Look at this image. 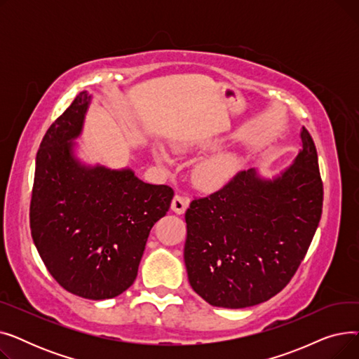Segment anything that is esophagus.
<instances>
[{
    "label": "esophagus",
    "mask_w": 359,
    "mask_h": 359,
    "mask_svg": "<svg viewBox=\"0 0 359 359\" xmlns=\"http://www.w3.org/2000/svg\"><path fill=\"white\" fill-rule=\"evenodd\" d=\"M187 206H189V199L184 198V196L176 195L172 201V211L179 214V215L184 214V211L187 210Z\"/></svg>",
    "instance_id": "esophagus-1"
}]
</instances>
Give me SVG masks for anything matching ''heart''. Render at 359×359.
<instances>
[{
	"label": "heart",
	"instance_id": "heart-1",
	"mask_svg": "<svg viewBox=\"0 0 359 359\" xmlns=\"http://www.w3.org/2000/svg\"><path fill=\"white\" fill-rule=\"evenodd\" d=\"M214 144L215 141H206L202 144H180L179 148L187 151L195 147L208 148V147H212ZM154 154L160 163L167 164L170 161L167 153L160 147L154 149ZM238 167H240L238 157L233 153H229V151H224V153H217L199 160L194 167L192 179H194V183L202 191H206V192L218 191L234 177V175L238 172Z\"/></svg>",
	"mask_w": 359,
	"mask_h": 359
}]
</instances>
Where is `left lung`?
I'll return each instance as SVG.
<instances>
[{"label": "left lung", "mask_w": 359, "mask_h": 359, "mask_svg": "<svg viewBox=\"0 0 359 359\" xmlns=\"http://www.w3.org/2000/svg\"><path fill=\"white\" fill-rule=\"evenodd\" d=\"M323 208L316 145L303 126L294 161L263 177L240 172L221 191L192 201L184 214V265L206 303L244 309L287 287L304 259Z\"/></svg>", "instance_id": "obj_1"}]
</instances>
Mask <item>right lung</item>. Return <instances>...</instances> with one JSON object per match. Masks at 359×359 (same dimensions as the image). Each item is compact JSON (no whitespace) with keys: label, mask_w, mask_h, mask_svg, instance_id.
<instances>
[{"label":"right lung","mask_w":359,"mask_h":359,"mask_svg":"<svg viewBox=\"0 0 359 359\" xmlns=\"http://www.w3.org/2000/svg\"><path fill=\"white\" fill-rule=\"evenodd\" d=\"M93 96L81 91L56 119L36 156L30 230L45 266L68 292L107 299L126 291L153 225L173 199L165 184H149L134 170L86 164L77 140Z\"/></svg>","instance_id":"obj_1"}]
</instances>
